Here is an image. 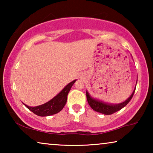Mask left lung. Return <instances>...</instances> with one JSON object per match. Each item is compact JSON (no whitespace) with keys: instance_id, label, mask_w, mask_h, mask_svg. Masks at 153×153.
I'll list each match as a JSON object with an SVG mask.
<instances>
[{"instance_id":"obj_1","label":"left lung","mask_w":153,"mask_h":153,"mask_svg":"<svg viewBox=\"0 0 153 153\" xmlns=\"http://www.w3.org/2000/svg\"><path fill=\"white\" fill-rule=\"evenodd\" d=\"M135 89L136 88H134V90L133 93H131L130 97H129L128 99L125 100V102H122V103L117 104H107L102 101H100V100H98L97 99H94V98L92 97L91 96L89 95L88 92V91H86V97H87V100H88V102L89 105L91 106V107L93 108L94 111H95L97 112L101 113V114H105V115H111L117 112L119 110H120L121 108L125 107V106L129 103V101H130L131 99L133 97L134 93L135 92Z\"/></svg>"}]
</instances>
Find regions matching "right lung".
<instances>
[{"mask_svg":"<svg viewBox=\"0 0 153 153\" xmlns=\"http://www.w3.org/2000/svg\"><path fill=\"white\" fill-rule=\"evenodd\" d=\"M76 80L72 81L68 83L57 95L55 96L47 103L37 106H28L24 104L29 110L39 116H49L60 112L65 105L68 99V95L71 88Z\"/></svg>","mask_w":153,"mask_h":153,"instance_id":"1","label":"right lung"}]
</instances>
